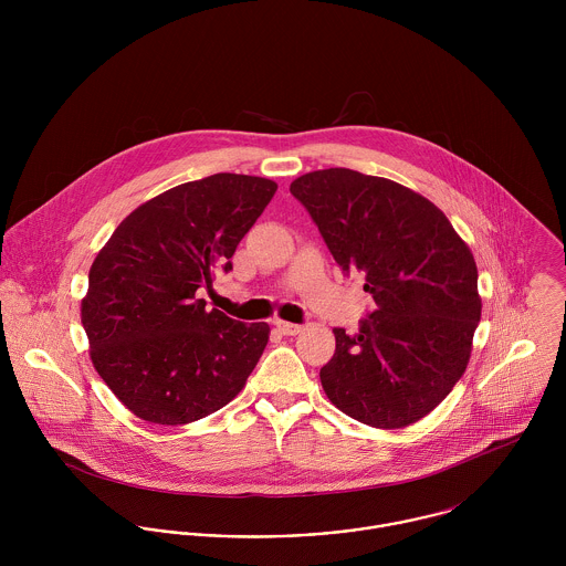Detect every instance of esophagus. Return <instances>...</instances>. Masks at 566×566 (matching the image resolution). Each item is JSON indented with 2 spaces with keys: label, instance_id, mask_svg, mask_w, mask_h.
<instances>
[{
  "label": "esophagus",
  "instance_id": "esophagus-1",
  "mask_svg": "<svg viewBox=\"0 0 566 566\" xmlns=\"http://www.w3.org/2000/svg\"><path fill=\"white\" fill-rule=\"evenodd\" d=\"M276 328L283 333V335H296L303 331L301 324L285 323V321H276Z\"/></svg>",
  "mask_w": 566,
  "mask_h": 566
}]
</instances>
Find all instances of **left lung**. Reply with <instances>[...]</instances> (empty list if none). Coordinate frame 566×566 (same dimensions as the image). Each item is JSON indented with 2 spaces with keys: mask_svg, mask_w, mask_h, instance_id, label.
I'll return each mask as SVG.
<instances>
[{
  "mask_svg": "<svg viewBox=\"0 0 566 566\" xmlns=\"http://www.w3.org/2000/svg\"><path fill=\"white\" fill-rule=\"evenodd\" d=\"M342 272H361L375 312L321 368L328 401L350 418L399 429L427 416L467 370L482 316L478 265L447 216L403 185L346 167L290 185Z\"/></svg>",
  "mask_w": 566,
  "mask_h": 566,
  "instance_id": "obj_1",
  "label": "left lung"
}]
</instances>
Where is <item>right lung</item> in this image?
<instances>
[{
  "mask_svg": "<svg viewBox=\"0 0 566 566\" xmlns=\"http://www.w3.org/2000/svg\"><path fill=\"white\" fill-rule=\"evenodd\" d=\"M276 182L220 171L135 209L97 252L82 301L91 359L135 416L157 424L200 420L233 401L270 326L207 312L202 290L263 213Z\"/></svg>",
  "mask_w": 566,
  "mask_h": 566,
  "instance_id": "obj_1",
  "label": "right lung"
}]
</instances>
